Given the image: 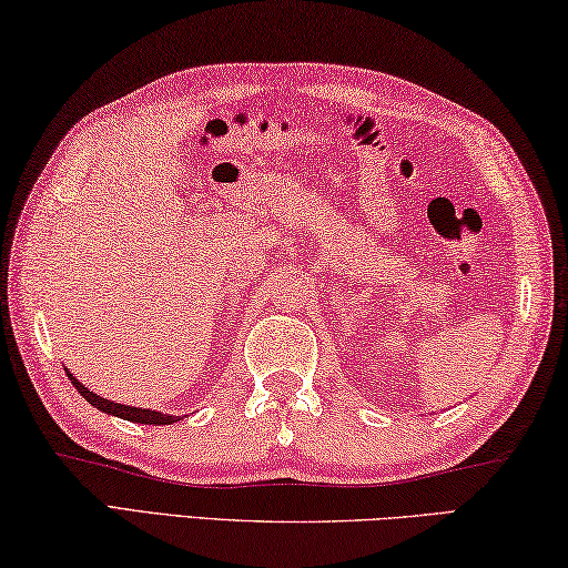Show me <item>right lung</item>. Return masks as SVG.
<instances>
[{
    "label": "right lung",
    "mask_w": 568,
    "mask_h": 568,
    "mask_svg": "<svg viewBox=\"0 0 568 568\" xmlns=\"http://www.w3.org/2000/svg\"><path fill=\"white\" fill-rule=\"evenodd\" d=\"M69 382H72L77 386V392L84 396V399L97 406L99 412L104 414H112V416H119V419H126V422H136V424H154V426H162V424H174L179 422V416H169V414H162V412H152V409H139V406H126V404H116V402H109V399H102V396H97L94 392H89L87 386L82 382H77L72 374L67 372Z\"/></svg>",
    "instance_id": "obj_1"
}]
</instances>
